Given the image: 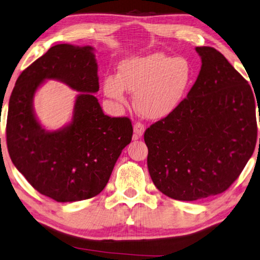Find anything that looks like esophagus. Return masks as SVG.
<instances>
[{
	"label": "esophagus",
	"instance_id": "esophagus-1",
	"mask_svg": "<svg viewBox=\"0 0 260 260\" xmlns=\"http://www.w3.org/2000/svg\"><path fill=\"white\" fill-rule=\"evenodd\" d=\"M145 132V127L142 123H135L134 124V135H133V139L134 140H139L140 137L143 136Z\"/></svg>",
	"mask_w": 260,
	"mask_h": 260
}]
</instances>
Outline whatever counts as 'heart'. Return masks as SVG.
<instances>
[{
    "instance_id": "obj_1",
    "label": "heart",
    "mask_w": 260,
    "mask_h": 260,
    "mask_svg": "<svg viewBox=\"0 0 260 260\" xmlns=\"http://www.w3.org/2000/svg\"><path fill=\"white\" fill-rule=\"evenodd\" d=\"M194 75L187 58L153 53L124 59L118 66V76H107L104 90L119 104L126 103V90L135 93L134 104L140 115L162 119L180 106Z\"/></svg>"
}]
</instances>
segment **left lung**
<instances>
[{
    "instance_id": "obj_1",
    "label": "left lung",
    "mask_w": 260,
    "mask_h": 260,
    "mask_svg": "<svg viewBox=\"0 0 260 260\" xmlns=\"http://www.w3.org/2000/svg\"><path fill=\"white\" fill-rule=\"evenodd\" d=\"M196 52L202 68L187 98L144 133L151 179L177 201L226 190L257 141V98L251 86L215 48L203 46Z\"/></svg>"
}]
</instances>
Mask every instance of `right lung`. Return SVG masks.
Wrapping results in <instances>:
<instances>
[{
  "label": "right lung",
  "instance_id": "1",
  "mask_svg": "<svg viewBox=\"0 0 260 260\" xmlns=\"http://www.w3.org/2000/svg\"><path fill=\"white\" fill-rule=\"evenodd\" d=\"M93 50L91 46H53L20 74L10 96V157L36 190L59 203L100 194L133 135L129 118L105 115L93 95L99 90ZM46 79L80 92L73 120L57 131L45 130L33 110V96Z\"/></svg>",
  "mask_w": 260,
  "mask_h": 260
}]
</instances>
